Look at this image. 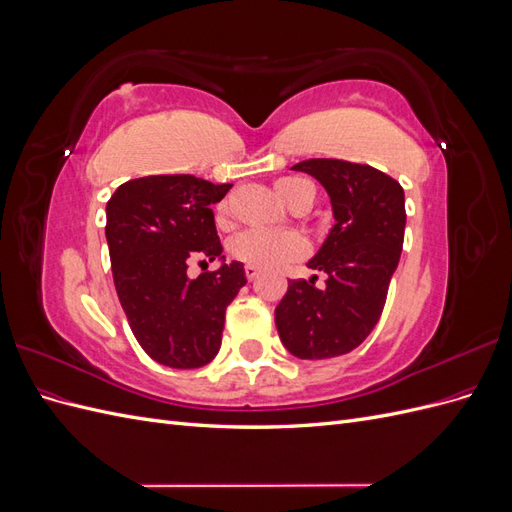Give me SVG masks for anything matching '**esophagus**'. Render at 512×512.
<instances>
[{"instance_id":"34e87169","label":"esophagus","mask_w":512,"mask_h":512,"mask_svg":"<svg viewBox=\"0 0 512 512\" xmlns=\"http://www.w3.org/2000/svg\"><path fill=\"white\" fill-rule=\"evenodd\" d=\"M258 267H254V265H245V275H247V280H250V282H254L256 280V277H258Z\"/></svg>"}]
</instances>
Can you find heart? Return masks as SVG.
<instances>
[{
  "instance_id": "b5f03b06",
  "label": "heart",
  "mask_w": 512,
  "mask_h": 512,
  "mask_svg": "<svg viewBox=\"0 0 512 512\" xmlns=\"http://www.w3.org/2000/svg\"><path fill=\"white\" fill-rule=\"evenodd\" d=\"M275 192L288 207L314 205L316 190L314 185L301 177H282L275 181ZM230 215V203L222 200L215 209V220L218 224H226ZM230 256L243 262V265H254L260 269H280L297 262L307 254V241L297 232L282 230H262L247 228L235 235L228 243Z\"/></svg>"
}]
</instances>
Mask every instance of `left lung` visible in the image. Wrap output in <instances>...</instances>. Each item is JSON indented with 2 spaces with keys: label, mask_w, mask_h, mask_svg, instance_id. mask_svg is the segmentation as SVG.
<instances>
[{
  "label": "left lung",
  "mask_w": 512,
  "mask_h": 512,
  "mask_svg": "<svg viewBox=\"0 0 512 512\" xmlns=\"http://www.w3.org/2000/svg\"><path fill=\"white\" fill-rule=\"evenodd\" d=\"M292 170L312 175L331 196L335 224L309 269L327 273L290 280L275 327L299 359H331L361 346L374 331L404 247V188L382 170L346 160L314 158Z\"/></svg>",
  "instance_id": "8db88e82"
}]
</instances>
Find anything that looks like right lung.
Returning a JSON list of instances; mask_svg holds the SVG:
<instances>
[{"label": "right lung", "mask_w": 512, "mask_h": 512, "mask_svg": "<svg viewBox=\"0 0 512 512\" xmlns=\"http://www.w3.org/2000/svg\"><path fill=\"white\" fill-rule=\"evenodd\" d=\"M230 183L151 175L121 183L106 203V241L119 303L153 361L194 369L215 359L224 316L245 286L243 262L188 277L190 262L222 258L211 205Z\"/></svg>", "instance_id": "obj_1"}]
</instances>
